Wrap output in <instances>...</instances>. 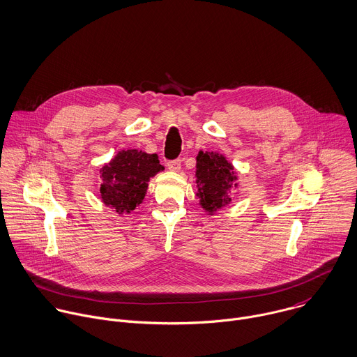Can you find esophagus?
I'll return each instance as SVG.
<instances>
[{
	"label": "esophagus",
	"mask_w": 357,
	"mask_h": 357,
	"mask_svg": "<svg viewBox=\"0 0 357 357\" xmlns=\"http://www.w3.org/2000/svg\"><path fill=\"white\" fill-rule=\"evenodd\" d=\"M167 167H169V170H172V172H180V169H181V160H180V159L170 160V162H167Z\"/></svg>",
	"instance_id": "34e87169"
}]
</instances>
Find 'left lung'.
Returning a JSON list of instances; mask_svg holds the SVG:
<instances>
[{
  "label": "left lung",
  "instance_id": "left-lung-1",
  "mask_svg": "<svg viewBox=\"0 0 357 357\" xmlns=\"http://www.w3.org/2000/svg\"><path fill=\"white\" fill-rule=\"evenodd\" d=\"M195 177L199 205L209 215L230 204V191L237 187V176L233 165L223 155L199 151Z\"/></svg>",
  "mask_w": 357,
  "mask_h": 357
}]
</instances>
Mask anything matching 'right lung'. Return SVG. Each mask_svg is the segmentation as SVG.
<instances>
[{
	"label": "right lung",
	"instance_id": "obj_1",
	"mask_svg": "<svg viewBox=\"0 0 357 357\" xmlns=\"http://www.w3.org/2000/svg\"><path fill=\"white\" fill-rule=\"evenodd\" d=\"M165 167L156 153L137 149L120 151L100 169V198L119 215L130 213L142 204L148 183Z\"/></svg>",
	"mask_w": 357,
	"mask_h": 357
}]
</instances>
